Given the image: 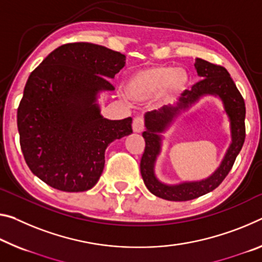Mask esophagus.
Returning <instances> with one entry per match:
<instances>
[{
  "label": "esophagus",
  "mask_w": 262,
  "mask_h": 262,
  "mask_svg": "<svg viewBox=\"0 0 262 262\" xmlns=\"http://www.w3.org/2000/svg\"><path fill=\"white\" fill-rule=\"evenodd\" d=\"M133 130L135 133H142L144 130V120L142 118H136L133 121Z\"/></svg>",
  "instance_id": "34e87169"
}]
</instances>
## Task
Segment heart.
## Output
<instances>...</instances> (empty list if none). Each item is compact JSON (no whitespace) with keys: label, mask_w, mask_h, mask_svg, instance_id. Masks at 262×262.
I'll return each mask as SVG.
<instances>
[{"label":"heart","mask_w":262,"mask_h":262,"mask_svg":"<svg viewBox=\"0 0 262 262\" xmlns=\"http://www.w3.org/2000/svg\"><path fill=\"white\" fill-rule=\"evenodd\" d=\"M190 81V74L184 69L168 64L154 65L132 73L124 84V94L136 102L156 97L170 102L188 89Z\"/></svg>","instance_id":"heart-1"}]
</instances>
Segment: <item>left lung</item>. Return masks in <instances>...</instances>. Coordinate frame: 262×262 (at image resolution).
<instances>
[{
  "label": "left lung",
  "instance_id": "1",
  "mask_svg": "<svg viewBox=\"0 0 262 262\" xmlns=\"http://www.w3.org/2000/svg\"><path fill=\"white\" fill-rule=\"evenodd\" d=\"M194 69L201 78L190 91H184L176 106H163L159 111L148 112L144 115L143 138L146 148L141 159V175L148 190L155 196L172 202H185L198 198L214 190L230 172L231 168L243 148L245 141V101L232 80L230 73L223 66L209 63L201 58L194 60ZM206 95H213L221 99L229 121H230L231 143L226 156L212 176L205 180L182 182L178 185H167L161 182L155 175L157 156L161 150L163 133L171 126L182 111Z\"/></svg>",
  "mask_w": 262,
  "mask_h": 262
}]
</instances>
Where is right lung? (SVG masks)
Segmentation results:
<instances>
[{
    "label": "right lung",
    "instance_id": "add662e5",
    "mask_svg": "<svg viewBox=\"0 0 262 262\" xmlns=\"http://www.w3.org/2000/svg\"><path fill=\"white\" fill-rule=\"evenodd\" d=\"M126 56L101 45L70 43L31 72L17 111L19 143L34 175L66 192L92 189L114 140L133 133L132 118L108 120L98 97L114 91L108 79Z\"/></svg>",
    "mask_w": 262,
    "mask_h": 262
}]
</instances>
